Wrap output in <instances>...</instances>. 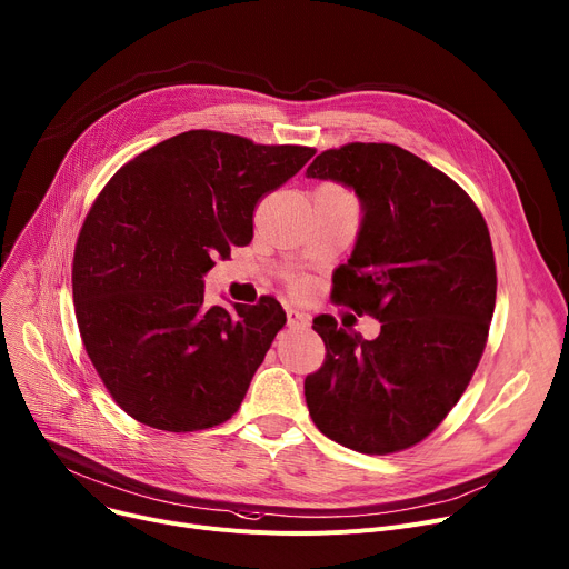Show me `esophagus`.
Segmentation results:
<instances>
[{
    "mask_svg": "<svg viewBox=\"0 0 569 569\" xmlns=\"http://www.w3.org/2000/svg\"><path fill=\"white\" fill-rule=\"evenodd\" d=\"M288 313V325L292 327V329H305V327H309V316L307 313H301V311H297V309H288L286 311Z\"/></svg>",
    "mask_w": 569,
    "mask_h": 569,
    "instance_id": "1",
    "label": "esophagus"
}]
</instances>
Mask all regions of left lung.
<instances>
[{
    "instance_id": "8db88e82",
    "label": "left lung",
    "mask_w": 569,
    "mask_h": 569,
    "mask_svg": "<svg viewBox=\"0 0 569 569\" xmlns=\"http://www.w3.org/2000/svg\"><path fill=\"white\" fill-rule=\"evenodd\" d=\"M307 176L357 194L359 233L331 299L382 322L366 340L313 320L327 357L305 380L309 413L346 448L405 450L446 419L482 357L497 305L487 223L458 182L393 143L325 150Z\"/></svg>"
}]
</instances>
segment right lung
Returning a JSON list of instances; mask_svg holds the SVG:
<instances>
[{
  "label": "right lung",
  "instance_id": "1",
  "mask_svg": "<svg viewBox=\"0 0 569 569\" xmlns=\"http://www.w3.org/2000/svg\"><path fill=\"white\" fill-rule=\"evenodd\" d=\"M313 156L189 130L107 182L74 247L72 299L87 355L132 419L194 432L238 411L286 311L268 295L206 307L203 277L251 242L256 203Z\"/></svg>",
  "mask_w": 569,
  "mask_h": 569
}]
</instances>
